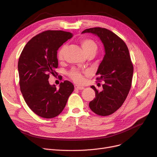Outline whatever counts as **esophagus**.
Returning <instances> with one entry per match:
<instances>
[{"instance_id": "34e87169", "label": "esophagus", "mask_w": 157, "mask_h": 157, "mask_svg": "<svg viewBox=\"0 0 157 157\" xmlns=\"http://www.w3.org/2000/svg\"><path fill=\"white\" fill-rule=\"evenodd\" d=\"M74 88L76 90H83L85 88L83 86H78V85H74Z\"/></svg>"}]
</instances>
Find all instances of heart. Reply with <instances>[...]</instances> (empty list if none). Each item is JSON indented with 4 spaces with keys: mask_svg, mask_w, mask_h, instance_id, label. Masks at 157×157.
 <instances>
[{
    "mask_svg": "<svg viewBox=\"0 0 157 157\" xmlns=\"http://www.w3.org/2000/svg\"><path fill=\"white\" fill-rule=\"evenodd\" d=\"M80 44L81 45L82 48L85 55H88L89 53H93L95 55L97 50V45L92 39H83L80 40ZM66 49V46H62L58 52V59L60 60H62L63 58L65 51ZM70 77L76 83H81L83 81V76L78 70H72L70 73Z\"/></svg>",
    "mask_w": 157,
    "mask_h": 157,
    "instance_id": "obj_1",
    "label": "heart"
}]
</instances>
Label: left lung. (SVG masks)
<instances>
[{"instance_id":"1","label":"left lung","mask_w":157,"mask_h":157,"mask_svg":"<svg viewBox=\"0 0 157 157\" xmlns=\"http://www.w3.org/2000/svg\"><path fill=\"white\" fill-rule=\"evenodd\" d=\"M91 33L100 38L104 45L105 55L96 75L103 81V90L98 92L94 86L95 97L89 107L95 114L108 116L118 110L128 94L133 76V65L128 49L121 39L113 32L95 27L85 30L82 34Z\"/></svg>"}]
</instances>
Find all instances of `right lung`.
Listing matches in <instances>:
<instances>
[{
    "label": "right lung",
    "instance_id": "obj_1",
    "mask_svg": "<svg viewBox=\"0 0 157 157\" xmlns=\"http://www.w3.org/2000/svg\"><path fill=\"white\" fill-rule=\"evenodd\" d=\"M73 34L62 30H47L32 38L24 47L18 63L20 90L30 109L38 116L52 118L64 109L74 90L69 81L59 89L49 83V74L55 75L57 50Z\"/></svg>",
    "mask_w": 157,
    "mask_h": 157
}]
</instances>
